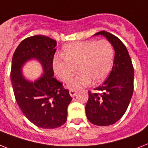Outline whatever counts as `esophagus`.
<instances>
[{"label": "esophagus", "mask_w": 148, "mask_h": 148, "mask_svg": "<svg viewBox=\"0 0 148 148\" xmlns=\"http://www.w3.org/2000/svg\"><path fill=\"white\" fill-rule=\"evenodd\" d=\"M77 94V91H75V90H69V95L71 97H74Z\"/></svg>", "instance_id": "esophagus-1"}]
</instances>
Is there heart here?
Masks as SVG:
<instances>
[{
    "label": "heart",
    "instance_id": "obj_1",
    "mask_svg": "<svg viewBox=\"0 0 148 148\" xmlns=\"http://www.w3.org/2000/svg\"><path fill=\"white\" fill-rule=\"evenodd\" d=\"M113 57L114 50L107 40L79 41L65 47L63 57L55 58L53 70L61 81L67 82L77 67L79 73L68 84L69 88L77 90L88 86L92 81L102 82L110 70Z\"/></svg>",
    "mask_w": 148,
    "mask_h": 148
}]
</instances>
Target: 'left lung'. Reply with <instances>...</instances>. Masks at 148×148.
<instances>
[{"mask_svg": "<svg viewBox=\"0 0 148 148\" xmlns=\"http://www.w3.org/2000/svg\"><path fill=\"white\" fill-rule=\"evenodd\" d=\"M98 35L105 36L113 45L115 57L109 76L95 89L98 92L88 91L85 113L91 123L105 126L119 120L129 107L134 90V68L126 47L116 36L105 31L95 35Z\"/></svg>", "mask_w": 148, "mask_h": 148, "instance_id": "8db88e82", "label": "left lung"}]
</instances>
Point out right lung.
<instances>
[{
    "label": "right lung",
    "instance_id": "obj_1",
    "mask_svg": "<svg viewBox=\"0 0 148 148\" xmlns=\"http://www.w3.org/2000/svg\"><path fill=\"white\" fill-rule=\"evenodd\" d=\"M57 41L45 35H34L20 42L13 53L10 79L16 101L31 123L42 129H55L67 119L72 101L69 90L53 78V60ZM32 58L40 61L44 74L35 83L22 76L21 68Z\"/></svg>",
    "mask_w": 148,
    "mask_h": 148
}]
</instances>
